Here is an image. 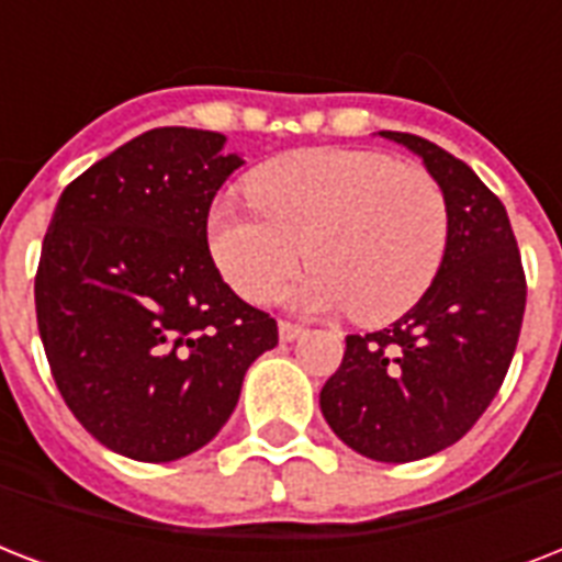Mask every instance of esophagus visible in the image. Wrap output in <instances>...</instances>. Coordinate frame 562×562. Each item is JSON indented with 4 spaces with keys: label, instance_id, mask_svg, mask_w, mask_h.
Listing matches in <instances>:
<instances>
[{
    "label": "esophagus",
    "instance_id": "esophagus-1",
    "mask_svg": "<svg viewBox=\"0 0 562 562\" xmlns=\"http://www.w3.org/2000/svg\"><path fill=\"white\" fill-rule=\"evenodd\" d=\"M303 333H306V329H303V326H300V324H291V321H280V338L285 344L297 341V338Z\"/></svg>",
    "mask_w": 562,
    "mask_h": 562
}]
</instances>
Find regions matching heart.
Here are the masks:
<instances>
[{
    "label": "heart",
    "mask_w": 562,
    "mask_h": 562,
    "mask_svg": "<svg viewBox=\"0 0 562 562\" xmlns=\"http://www.w3.org/2000/svg\"><path fill=\"white\" fill-rule=\"evenodd\" d=\"M254 203L218 201L210 254L245 300L262 303L306 259L294 289L306 308H352L391 324L417 306L449 245V203L431 175L382 151L308 148L265 162L247 180Z\"/></svg>",
    "instance_id": "heart-1"
}]
</instances>
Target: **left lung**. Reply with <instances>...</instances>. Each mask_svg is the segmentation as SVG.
Segmentation results:
<instances>
[{"instance_id":"left-lung-1","label":"left lung","mask_w":562,"mask_h":562,"mask_svg":"<svg viewBox=\"0 0 562 562\" xmlns=\"http://www.w3.org/2000/svg\"><path fill=\"white\" fill-rule=\"evenodd\" d=\"M423 157L449 203V245L419 303L370 335H347L321 411L364 458L408 463L458 443L514 361L525 271L505 203L463 160L423 136L382 131Z\"/></svg>"}]
</instances>
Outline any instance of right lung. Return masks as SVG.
<instances>
[{
  "mask_svg": "<svg viewBox=\"0 0 562 562\" xmlns=\"http://www.w3.org/2000/svg\"><path fill=\"white\" fill-rule=\"evenodd\" d=\"M227 136L154 127L64 189L34 306L75 419L134 461L187 458L218 435L277 321L221 280L206 215L241 166Z\"/></svg>",
  "mask_w": 562,
  "mask_h": 562,
  "instance_id": "1",
  "label": "right lung"
}]
</instances>
